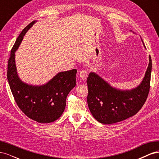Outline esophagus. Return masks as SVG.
<instances>
[{
	"label": "esophagus",
	"instance_id": "1",
	"mask_svg": "<svg viewBox=\"0 0 159 159\" xmlns=\"http://www.w3.org/2000/svg\"><path fill=\"white\" fill-rule=\"evenodd\" d=\"M88 75V71H86V70H82L80 71V78L82 80H85L87 79V77Z\"/></svg>",
	"mask_w": 159,
	"mask_h": 159
}]
</instances>
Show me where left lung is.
I'll list each match as a JSON object with an SVG mask.
<instances>
[{
    "mask_svg": "<svg viewBox=\"0 0 159 159\" xmlns=\"http://www.w3.org/2000/svg\"><path fill=\"white\" fill-rule=\"evenodd\" d=\"M152 60L141 84L131 90L111 87L97 74L91 72L87 79L88 105L93 117L101 123L113 124L135 115L145 103L150 89Z\"/></svg>",
    "mask_w": 159,
    "mask_h": 159,
    "instance_id": "left-lung-1",
    "label": "left lung"
}]
</instances>
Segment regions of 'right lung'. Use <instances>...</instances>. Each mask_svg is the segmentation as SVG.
I'll list each match as a JSON object with an SVG mask.
<instances>
[{
  "mask_svg": "<svg viewBox=\"0 0 159 159\" xmlns=\"http://www.w3.org/2000/svg\"><path fill=\"white\" fill-rule=\"evenodd\" d=\"M36 21L30 23L18 36L8 59L7 79L14 100L28 117L40 123L56 121L63 113L66 98L76 85L77 70L62 71L47 84L40 86L28 85L20 80L15 64V52L24 36Z\"/></svg>",
  "mask_w": 159,
  "mask_h": 159,
  "instance_id": "right-lung-1",
  "label": "right lung"
}]
</instances>
